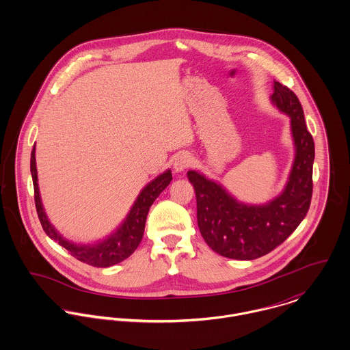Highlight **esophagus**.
<instances>
[{
  "label": "esophagus",
  "instance_id": "esophagus-1",
  "mask_svg": "<svg viewBox=\"0 0 350 350\" xmlns=\"http://www.w3.org/2000/svg\"><path fill=\"white\" fill-rule=\"evenodd\" d=\"M191 164V156L189 153H179L176 157H175V161H174V168L176 172H182L185 171L186 168H189Z\"/></svg>",
  "mask_w": 350,
  "mask_h": 350
}]
</instances>
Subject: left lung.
Returning <instances> with one entry per match:
<instances>
[{
	"label": "left lung",
	"mask_w": 350,
	"mask_h": 350,
	"mask_svg": "<svg viewBox=\"0 0 350 350\" xmlns=\"http://www.w3.org/2000/svg\"><path fill=\"white\" fill-rule=\"evenodd\" d=\"M271 100L291 118L295 146L293 168L280 196L250 204L198 171L187 172L196 189L200 234L211 250L229 258L253 260L275 250L299 226L310 207L315 150L301 105L294 92L279 82H273Z\"/></svg>",
	"instance_id": "left-lung-1"
}]
</instances>
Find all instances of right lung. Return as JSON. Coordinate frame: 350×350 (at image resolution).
<instances>
[{
    "label": "right lung",
    "instance_id": "obj_1",
    "mask_svg": "<svg viewBox=\"0 0 350 350\" xmlns=\"http://www.w3.org/2000/svg\"><path fill=\"white\" fill-rule=\"evenodd\" d=\"M31 174L35 189V204L38 210V215L40 224L46 232V234L57 243L60 247L66 248L77 260L86 262L93 267H111L114 264L121 262L128 258L135 250H137L139 244L143 240L147 214L154 200L160 196V193L170 185L172 180V174L170 170L160 174L150 182L139 194L137 200H135L131 211L128 213L124 222L114 230L110 236L100 240L96 244H74L66 240L49 221V217L44 211L39 185H38V170H36V157H35V147L31 153Z\"/></svg>",
    "mask_w": 350,
    "mask_h": 350
}]
</instances>
